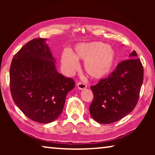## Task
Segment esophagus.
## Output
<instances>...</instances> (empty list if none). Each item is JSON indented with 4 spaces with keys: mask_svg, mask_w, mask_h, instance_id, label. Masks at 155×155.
Instances as JSON below:
<instances>
[{
    "mask_svg": "<svg viewBox=\"0 0 155 155\" xmlns=\"http://www.w3.org/2000/svg\"><path fill=\"white\" fill-rule=\"evenodd\" d=\"M77 87L79 90H84V89H85L87 87V84H84V82H78L77 84Z\"/></svg>",
    "mask_w": 155,
    "mask_h": 155,
    "instance_id": "1",
    "label": "esophagus"
}]
</instances>
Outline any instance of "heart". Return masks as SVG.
<instances>
[{"mask_svg": "<svg viewBox=\"0 0 155 155\" xmlns=\"http://www.w3.org/2000/svg\"><path fill=\"white\" fill-rule=\"evenodd\" d=\"M78 61H84V71L90 78L101 79L111 73L116 62V54L111 46L101 41H92L78 44L73 53L65 50L61 55V65L68 74L77 71Z\"/></svg>", "mask_w": 155, "mask_h": 155, "instance_id": "obj_1", "label": "heart"}]
</instances>
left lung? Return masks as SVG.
<instances>
[{
  "mask_svg": "<svg viewBox=\"0 0 155 155\" xmlns=\"http://www.w3.org/2000/svg\"><path fill=\"white\" fill-rule=\"evenodd\" d=\"M119 63L109 77L91 87L94 99L90 106L92 117L98 123L118 121L136 107L143 82V66L135 51Z\"/></svg>",
  "mask_w": 155,
  "mask_h": 155,
  "instance_id": "8db88e82",
  "label": "left lung"
}]
</instances>
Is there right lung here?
<instances>
[{"mask_svg":"<svg viewBox=\"0 0 155 155\" xmlns=\"http://www.w3.org/2000/svg\"><path fill=\"white\" fill-rule=\"evenodd\" d=\"M45 39L27 42L15 55L10 68L14 102L29 119L54 121L63 111L65 97L75 82L58 73Z\"/></svg>","mask_w":155,"mask_h":155,"instance_id":"obj_1","label":"right lung"}]
</instances>
